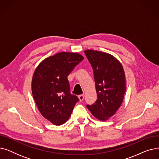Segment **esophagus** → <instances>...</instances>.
<instances>
[{"instance_id":"1","label":"esophagus","mask_w":159,"mask_h":159,"mask_svg":"<svg viewBox=\"0 0 159 159\" xmlns=\"http://www.w3.org/2000/svg\"><path fill=\"white\" fill-rule=\"evenodd\" d=\"M79 101L80 102L83 101V100H84V94H82V95H79Z\"/></svg>"}]
</instances>
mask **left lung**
Wrapping results in <instances>:
<instances>
[{
	"label": "left lung",
	"instance_id": "obj_1",
	"mask_svg": "<svg viewBox=\"0 0 159 159\" xmlns=\"http://www.w3.org/2000/svg\"><path fill=\"white\" fill-rule=\"evenodd\" d=\"M84 53L93 70L97 100L88 109L96 118L106 120L122 103L126 92L125 73L120 62L113 55L92 49Z\"/></svg>",
	"mask_w": 159,
	"mask_h": 159
}]
</instances>
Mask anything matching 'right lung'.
<instances>
[{
    "label": "right lung",
    "instance_id": "obj_1",
    "mask_svg": "<svg viewBox=\"0 0 159 159\" xmlns=\"http://www.w3.org/2000/svg\"><path fill=\"white\" fill-rule=\"evenodd\" d=\"M83 59L77 53H58L41 62L33 74L31 90L38 109L57 126L68 120L79 100L70 93L68 76Z\"/></svg>",
    "mask_w": 159,
    "mask_h": 159
}]
</instances>
